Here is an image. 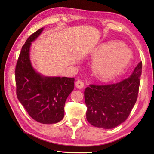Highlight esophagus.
<instances>
[{
  "instance_id": "esophagus-1",
  "label": "esophagus",
  "mask_w": 154,
  "mask_h": 154,
  "mask_svg": "<svg viewBox=\"0 0 154 154\" xmlns=\"http://www.w3.org/2000/svg\"><path fill=\"white\" fill-rule=\"evenodd\" d=\"M75 86H76L77 88L79 89H82L83 87H84V83L81 80H77L75 82Z\"/></svg>"
}]
</instances>
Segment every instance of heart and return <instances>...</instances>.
I'll return each instance as SVG.
<instances>
[{
  "label": "heart",
  "mask_w": 154,
  "mask_h": 154,
  "mask_svg": "<svg viewBox=\"0 0 154 154\" xmlns=\"http://www.w3.org/2000/svg\"><path fill=\"white\" fill-rule=\"evenodd\" d=\"M131 49L119 41L103 43L96 49L94 70L103 79H111L123 71L132 60Z\"/></svg>",
  "instance_id": "b5f03b06"
}]
</instances>
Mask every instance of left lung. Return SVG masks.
I'll return each instance as SVG.
<instances>
[{"mask_svg":"<svg viewBox=\"0 0 154 154\" xmlns=\"http://www.w3.org/2000/svg\"><path fill=\"white\" fill-rule=\"evenodd\" d=\"M142 62L129 77L118 83L91 84L85 88L86 118L92 126L111 129L126 120L137 100Z\"/></svg>","mask_w":154,"mask_h":154,"instance_id":"obj_1","label":"left lung"}]
</instances>
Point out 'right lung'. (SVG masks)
Listing matches in <instances>:
<instances>
[{"mask_svg": "<svg viewBox=\"0 0 154 154\" xmlns=\"http://www.w3.org/2000/svg\"><path fill=\"white\" fill-rule=\"evenodd\" d=\"M44 28L31 35L22 46L15 66L16 94L33 119L42 124H56L64 118V105L74 89V78L44 77L33 69L30 60L31 42Z\"/></svg>", "mask_w": 154, "mask_h": 154, "instance_id": "obj_1", "label": "right lung"}]
</instances>
